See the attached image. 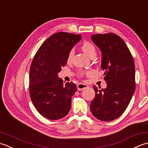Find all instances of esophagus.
Masks as SVG:
<instances>
[{
    "instance_id": "1",
    "label": "esophagus",
    "mask_w": 148,
    "mask_h": 148,
    "mask_svg": "<svg viewBox=\"0 0 148 148\" xmlns=\"http://www.w3.org/2000/svg\"><path fill=\"white\" fill-rule=\"evenodd\" d=\"M77 89L78 90V91H82V90H83L84 89H86V88H87L89 86L86 85V84H82V83H79L77 84Z\"/></svg>"
}]
</instances>
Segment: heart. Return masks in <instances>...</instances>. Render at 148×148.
Listing matches in <instances>:
<instances>
[{"mask_svg": "<svg viewBox=\"0 0 148 148\" xmlns=\"http://www.w3.org/2000/svg\"><path fill=\"white\" fill-rule=\"evenodd\" d=\"M82 49L83 52L86 53L87 56L91 57L94 55H96V49L94 45H93L91 43H90L89 41H85L84 42L82 45ZM73 56V51L71 50L70 52L69 53V55L68 57V61H70L72 57ZM84 74V72L83 71H80L79 72V75L80 76H82Z\"/></svg>", "mask_w": 148, "mask_h": 148, "instance_id": "b5f03b06", "label": "heart"}]
</instances>
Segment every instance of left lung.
I'll return each mask as SVG.
<instances>
[{
    "label": "left lung",
    "mask_w": 148,
    "mask_h": 148,
    "mask_svg": "<svg viewBox=\"0 0 148 148\" xmlns=\"http://www.w3.org/2000/svg\"><path fill=\"white\" fill-rule=\"evenodd\" d=\"M91 40L101 52L102 70L107 87L95 86L90 108L96 119L111 121L128 106L135 90L134 58L122 38L114 33L93 34Z\"/></svg>",
    "instance_id": "left-lung-1"
}]
</instances>
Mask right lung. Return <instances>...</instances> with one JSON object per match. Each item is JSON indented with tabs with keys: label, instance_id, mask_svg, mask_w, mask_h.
I'll return each mask as SVG.
<instances>
[{
	"label": "right lung",
	"instance_id": "right-lung-1",
	"mask_svg": "<svg viewBox=\"0 0 148 148\" xmlns=\"http://www.w3.org/2000/svg\"><path fill=\"white\" fill-rule=\"evenodd\" d=\"M80 39V34L56 33L41 45L33 58L29 72L30 96L36 110L45 118L61 119L71 109L77 86L72 82L64 84L58 73Z\"/></svg>",
	"mask_w": 148,
	"mask_h": 148
}]
</instances>
